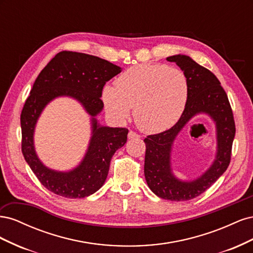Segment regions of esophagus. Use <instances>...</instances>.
<instances>
[{
	"mask_svg": "<svg viewBox=\"0 0 253 253\" xmlns=\"http://www.w3.org/2000/svg\"><path fill=\"white\" fill-rule=\"evenodd\" d=\"M127 137H128V139H135V138H139L140 136L133 131H129L127 134Z\"/></svg>",
	"mask_w": 253,
	"mask_h": 253,
	"instance_id": "1",
	"label": "esophagus"
}]
</instances>
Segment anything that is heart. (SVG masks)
<instances>
[{
  "label": "heart",
  "instance_id": "heart-1",
  "mask_svg": "<svg viewBox=\"0 0 253 253\" xmlns=\"http://www.w3.org/2000/svg\"><path fill=\"white\" fill-rule=\"evenodd\" d=\"M189 84L185 73L165 64L129 67L106 86L102 98L106 110L117 120H126L134 108V119L141 131L164 132L179 120L185 111Z\"/></svg>",
  "mask_w": 253,
  "mask_h": 253
}]
</instances>
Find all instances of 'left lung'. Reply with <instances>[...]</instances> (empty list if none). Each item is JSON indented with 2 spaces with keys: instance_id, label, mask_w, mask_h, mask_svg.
Instances as JSON below:
<instances>
[{
  "instance_id": "left-lung-1",
  "label": "left lung",
  "mask_w": 253,
  "mask_h": 253,
  "mask_svg": "<svg viewBox=\"0 0 253 253\" xmlns=\"http://www.w3.org/2000/svg\"><path fill=\"white\" fill-rule=\"evenodd\" d=\"M175 62L185 73L189 84V95L181 117L165 132L149 135L144 138V176L153 193L168 201L183 202L200 196L215 182L231 160L235 124L231 105L225 89L216 76L185 55L167 58ZM206 112L216 122L218 152L211 169L192 182L176 179L170 169V149L173 139L196 113Z\"/></svg>"
}]
</instances>
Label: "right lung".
Segmentation results:
<instances>
[{
	"mask_svg": "<svg viewBox=\"0 0 253 253\" xmlns=\"http://www.w3.org/2000/svg\"><path fill=\"white\" fill-rule=\"evenodd\" d=\"M121 68L104 59L76 51H60L36 79L21 113L22 153L37 178L50 192L66 198H83L100 189L108 176L113 155L127 139L126 127L98 125L96 115L103 109L100 99L105 83ZM60 95L73 96L93 117V136L82 164L70 172L48 169L33 147L36 120L46 104Z\"/></svg>",
	"mask_w": 253,
	"mask_h": 253,
	"instance_id": "obj_1",
	"label": "right lung"
}]
</instances>
